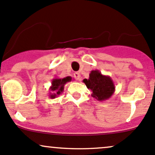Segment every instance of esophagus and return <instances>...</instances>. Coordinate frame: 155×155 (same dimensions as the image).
Here are the masks:
<instances>
[{
  "label": "esophagus",
  "mask_w": 155,
  "mask_h": 155,
  "mask_svg": "<svg viewBox=\"0 0 155 155\" xmlns=\"http://www.w3.org/2000/svg\"><path fill=\"white\" fill-rule=\"evenodd\" d=\"M74 77L76 78V80H80V77H81L80 73H79V72H75V73H74Z\"/></svg>",
  "instance_id": "34e87169"
}]
</instances>
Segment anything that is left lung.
Returning <instances> with one entry per match:
<instances>
[{
    "mask_svg": "<svg viewBox=\"0 0 155 155\" xmlns=\"http://www.w3.org/2000/svg\"><path fill=\"white\" fill-rule=\"evenodd\" d=\"M82 81L92 91L91 96L99 101L109 99L115 93V87L113 79L110 76L103 75L98 70L92 71L89 78Z\"/></svg>",
    "mask_w": 155,
    "mask_h": 155,
    "instance_id": "left-lung-1",
    "label": "left lung"
}]
</instances>
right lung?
Returning a JSON list of instances; mask_svg holds the SVG:
<instances>
[{"label":"right lung","mask_w":155,"mask_h":155,"mask_svg":"<svg viewBox=\"0 0 155 155\" xmlns=\"http://www.w3.org/2000/svg\"><path fill=\"white\" fill-rule=\"evenodd\" d=\"M72 78L71 76L63 78V79H59V78H54L51 81V86L50 87L49 90L51 91L49 94V97L51 98H55L59 95H60L64 91V84L67 82L71 81Z\"/></svg>","instance_id":"add662e5"}]
</instances>
